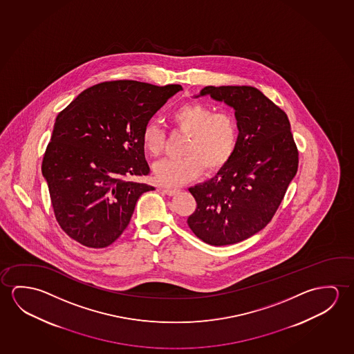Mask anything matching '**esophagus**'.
<instances>
[{"instance_id": "1", "label": "esophagus", "mask_w": 354, "mask_h": 354, "mask_svg": "<svg viewBox=\"0 0 354 354\" xmlns=\"http://www.w3.org/2000/svg\"><path fill=\"white\" fill-rule=\"evenodd\" d=\"M163 192H165L167 196H174L176 193H178L180 191H177V189H169V188H166V189H163Z\"/></svg>"}]
</instances>
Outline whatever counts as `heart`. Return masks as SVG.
Returning a JSON list of instances; mask_svg holds the SVG:
<instances>
[{
  "label": "heart",
  "mask_w": 354,
  "mask_h": 354,
  "mask_svg": "<svg viewBox=\"0 0 354 354\" xmlns=\"http://www.w3.org/2000/svg\"><path fill=\"white\" fill-rule=\"evenodd\" d=\"M174 128L187 134L185 158H163L153 165L160 185L178 187L194 180L202 172L224 167L235 153L239 127L229 112H214L202 103H185L171 113ZM141 144L152 156L162 150L165 134L155 122H147L141 130Z\"/></svg>",
  "instance_id": "1"
}]
</instances>
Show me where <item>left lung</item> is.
Wrapping results in <instances>:
<instances>
[{
  "label": "left lung",
  "mask_w": 354,
  "mask_h": 354,
  "mask_svg": "<svg viewBox=\"0 0 354 354\" xmlns=\"http://www.w3.org/2000/svg\"><path fill=\"white\" fill-rule=\"evenodd\" d=\"M235 109L239 141L230 161L212 180L189 188L196 208L187 224L212 246L243 241L270 223L297 174L299 152L286 112L251 86H207Z\"/></svg>",
  "instance_id": "1"
}]
</instances>
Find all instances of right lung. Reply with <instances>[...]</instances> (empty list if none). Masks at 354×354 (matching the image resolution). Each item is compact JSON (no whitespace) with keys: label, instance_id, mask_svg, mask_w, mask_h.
<instances>
[{"label":"right lung","instance_id":"1","mask_svg":"<svg viewBox=\"0 0 354 354\" xmlns=\"http://www.w3.org/2000/svg\"><path fill=\"white\" fill-rule=\"evenodd\" d=\"M182 90L180 84L107 81L59 113L41 172L57 221L75 241L109 246L127 229L139 196L155 189L128 178L150 172L141 130Z\"/></svg>","mask_w":354,"mask_h":354}]
</instances>
